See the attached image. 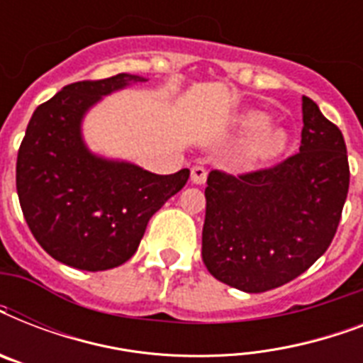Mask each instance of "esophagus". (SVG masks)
Wrapping results in <instances>:
<instances>
[{"label":"esophagus","mask_w":363,"mask_h":363,"mask_svg":"<svg viewBox=\"0 0 363 363\" xmlns=\"http://www.w3.org/2000/svg\"><path fill=\"white\" fill-rule=\"evenodd\" d=\"M190 179H192L194 184H205V181H207V169L201 167V165H194L192 171H190Z\"/></svg>","instance_id":"esophagus-1"}]
</instances>
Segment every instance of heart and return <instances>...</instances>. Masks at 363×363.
<instances>
[{
    "instance_id": "obj_1",
    "label": "heart",
    "mask_w": 363,
    "mask_h": 363,
    "mask_svg": "<svg viewBox=\"0 0 363 363\" xmlns=\"http://www.w3.org/2000/svg\"><path fill=\"white\" fill-rule=\"evenodd\" d=\"M267 122L269 118L258 111H250L239 118V130L242 133H254L245 145V154L252 162L273 160L286 148V133L282 130H265Z\"/></svg>"
}]
</instances>
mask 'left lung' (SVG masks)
Listing matches in <instances>:
<instances>
[{
  "instance_id": "1",
  "label": "left lung",
  "mask_w": 363,
  "mask_h": 363,
  "mask_svg": "<svg viewBox=\"0 0 363 363\" xmlns=\"http://www.w3.org/2000/svg\"><path fill=\"white\" fill-rule=\"evenodd\" d=\"M299 152L264 169H213L205 188L201 258L228 286L258 294L307 271L337 232L349 194L343 133L301 98Z\"/></svg>"
}]
</instances>
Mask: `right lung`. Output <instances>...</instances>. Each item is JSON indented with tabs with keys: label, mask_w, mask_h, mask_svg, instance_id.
Instances as JSON below:
<instances>
[{
	"label": "right lung",
	"mask_w": 363,
	"mask_h": 363,
	"mask_svg": "<svg viewBox=\"0 0 363 363\" xmlns=\"http://www.w3.org/2000/svg\"><path fill=\"white\" fill-rule=\"evenodd\" d=\"M147 79L118 73L67 84L41 104L16 158L20 207L37 242L54 259L105 271L135 254L150 216L186 184L190 171L154 175L133 164L90 154L82 115L101 96Z\"/></svg>",
	"instance_id": "obj_1"
}]
</instances>
